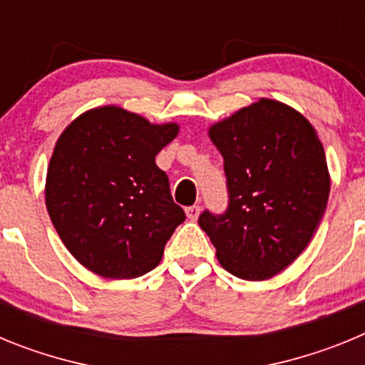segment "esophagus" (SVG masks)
<instances>
[{
    "label": "esophagus",
    "instance_id": "obj_1",
    "mask_svg": "<svg viewBox=\"0 0 365 365\" xmlns=\"http://www.w3.org/2000/svg\"><path fill=\"white\" fill-rule=\"evenodd\" d=\"M199 214H201V206L199 205H193L186 208V215H188V219H192V221H195V219L199 217Z\"/></svg>",
    "mask_w": 365,
    "mask_h": 365
}]
</instances>
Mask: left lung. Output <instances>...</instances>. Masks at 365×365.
Masks as SVG:
<instances>
[{"mask_svg":"<svg viewBox=\"0 0 365 365\" xmlns=\"http://www.w3.org/2000/svg\"><path fill=\"white\" fill-rule=\"evenodd\" d=\"M208 137L225 159L228 208L206 210L208 234L225 270L248 282L282 272L311 243L331 192L314 125L272 98L215 122Z\"/></svg>","mask_w":365,"mask_h":365,"instance_id":"left-lung-1","label":"left lung"}]
</instances>
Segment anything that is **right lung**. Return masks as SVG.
Wrapping results in <instances>:
<instances>
[{"instance_id":"right-lung-1","label":"right lung","mask_w":365,"mask_h":365,"mask_svg":"<svg viewBox=\"0 0 365 365\" xmlns=\"http://www.w3.org/2000/svg\"><path fill=\"white\" fill-rule=\"evenodd\" d=\"M179 124H151L118 106L93 108L58 137L45 206L66 248L91 272L133 279L159 265L185 221L155 155Z\"/></svg>"}]
</instances>
